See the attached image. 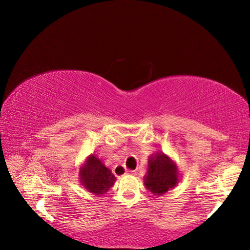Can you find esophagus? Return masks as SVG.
Masks as SVG:
<instances>
[{
    "instance_id": "34e87169",
    "label": "esophagus",
    "mask_w": 250,
    "mask_h": 250,
    "mask_svg": "<svg viewBox=\"0 0 250 250\" xmlns=\"http://www.w3.org/2000/svg\"><path fill=\"white\" fill-rule=\"evenodd\" d=\"M129 173H133V174H136V172H135V171H128V169H126V171L125 172V174H129Z\"/></svg>"
}]
</instances>
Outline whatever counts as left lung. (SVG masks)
Masks as SVG:
<instances>
[{
	"label": "left lung",
	"mask_w": 250,
	"mask_h": 250,
	"mask_svg": "<svg viewBox=\"0 0 250 250\" xmlns=\"http://www.w3.org/2000/svg\"><path fill=\"white\" fill-rule=\"evenodd\" d=\"M177 183V167L171 159L164 153H157L149 158L144 184L151 193L161 195L174 188Z\"/></svg>",
	"instance_id": "left-lung-1"
}]
</instances>
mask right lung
<instances>
[{
    "label": "right lung",
    "instance_id": "1",
    "mask_svg": "<svg viewBox=\"0 0 250 250\" xmlns=\"http://www.w3.org/2000/svg\"><path fill=\"white\" fill-rule=\"evenodd\" d=\"M115 182V175L94 156H90L81 168V183L89 192L102 195Z\"/></svg>",
    "mask_w": 250,
    "mask_h": 250
}]
</instances>
